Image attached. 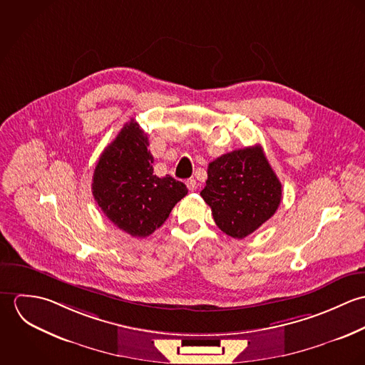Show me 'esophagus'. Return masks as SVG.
I'll return each mask as SVG.
<instances>
[{"label":"esophagus","instance_id":"34e87169","mask_svg":"<svg viewBox=\"0 0 365 365\" xmlns=\"http://www.w3.org/2000/svg\"><path fill=\"white\" fill-rule=\"evenodd\" d=\"M185 185H187L188 191H191V192H194V191L197 190V187H198V184H197V181H195L194 178H190V180H187V181H185Z\"/></svg>","mask_w":365,"mask_h":365}]
</instances>
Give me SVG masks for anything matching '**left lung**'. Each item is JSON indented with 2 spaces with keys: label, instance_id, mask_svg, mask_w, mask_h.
Wrapping results in <instances>:
<instances>
[{
  "label": "left lung",
  "instance_id": "obj_1",
  "mask_svg": "<svg viewBox=\"0 0 365 365\" xmlns=\"http://www.w3.org/2000/svg\"><path fill=\"white\" fill-rule=\"evenodd\" d=\"M201 197L216 226L230 237L243 239L275 213L282 185L261 146H253L210 161Z\"/></svg>",
  "mask_w": 365,
  "mask_h": 365
}]
</instances>
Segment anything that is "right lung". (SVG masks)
I'll return each mask as SVG.
<instances>
[{"instance_id": "1", "label": "right lung", "mask_w": 365, "mask_h": 365, "mask_svg": "<svg viewBox=\"0 0 365 365\" xmlns=\"http://www.w3.org/2000/svg\"><path fill=\"white\" fill-rule=\"evenodd\" d=\"M149 139L133 119L100 156L93 175V195L105 216L133 237H146L168 217L188 190L185 184L153 174Z\"/></svg>"}]
</instances>
